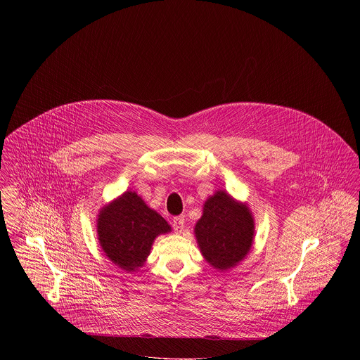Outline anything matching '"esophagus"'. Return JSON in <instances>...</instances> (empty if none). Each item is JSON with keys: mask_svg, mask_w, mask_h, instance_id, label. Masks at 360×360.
<instances>
[{"mask_svg": "<svg viewBox=\"0 0 360 360\" xmlns=\"http://www.w3.org/2000/svg\"><path fill=\"white\" fill-rule=\"evenodd\" d=\"M172 228L176 233H182L184 229H185V217L184 216H178V217H174L172 220Z\"/></svg>", "mask_w": 360, "mask_h": 360, "instance_id": "esophagus-1", "label": "esophagus"}]
</instances>
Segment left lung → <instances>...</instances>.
Returning a JSON list of instances; mask_svg holds the SVG:
<instances>
[{
  "label": "left lung",
  "mask_w": 360,
  "mask_h": 360,
  "mask_svg": "<svg viewBox=\"0 0 360 360\" xmlns=\"http://www.w3.org/2000/svg\"><path fill=\"white\" fill-rule=\"evenodd\" d=\"M194 236L201 255L219 271L235 269L250 254L255 239V220L247 202L217 190L204 202Z\"/></svg>",
  "instance_id": "8db88e82"
}]
</instances>
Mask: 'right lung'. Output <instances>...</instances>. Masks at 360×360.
<instances>
[{
	"instance_id": "obj_1",
	"label": "right lung",
	"mask_w": 360,
	"mask_h": 360,
	"mask_svg": "<svg viewBox=\"0 0 360 360\" xmlns=\"http://www.w3.org/2000/svg\"><path fill=\"white\" fill-rule=\"evenodd\" d=\"M97 217L103 255L127 273L143 267L155 239L172 232L170 224L131 190L103 205Z\"/></svg>"
}]
</instances>
